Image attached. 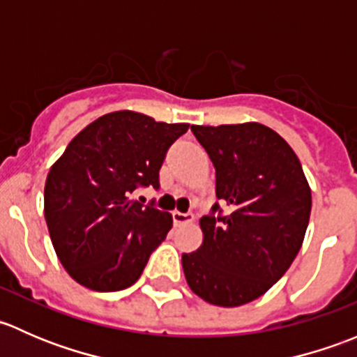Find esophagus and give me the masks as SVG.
Returning a JSON list of instances; mask_svg holds the SVG:
<instances>
[{
  "label": "esophagus",
  "instance_id": "34e87169",
  "mask_svg": "<svg viewBox=\"0 0 357 357\" xmlns=\"http://www.w3.org/2000/svg\"><path fill=\"white\" fill-rule=\"evenodd\" d=\"M172 219H174L176 225H186V222L193 221V214H186V212L174 211L172 212Z\"/></svg>",
  "mask_w": 357,
  "mask_h": 357
}]
</instances>
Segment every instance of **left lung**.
I'll list each match as a JSON object with an SVG mask.
<instances>
[{"label":"left lung","mask_w":357,"mask_h":357,"mask_svg":"<svg viewBox=\"0 0 357 357\" xmlns=\"http://www.w3.org/2000/svg\"><path fill=\"white\" fill-rule=\"evenodd\" d=\"M215 169V202L200 219L204 242L183 254L190 289L222 307L266 294L301 250L311 190L289 143L257 122L192 126Z\"/></svg>","instance_id":"left-lung-1"}]
</instances>
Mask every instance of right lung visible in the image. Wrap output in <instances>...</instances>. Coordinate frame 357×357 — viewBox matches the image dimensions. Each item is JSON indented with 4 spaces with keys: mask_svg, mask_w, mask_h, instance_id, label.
I'll return each mask as SVG.
<instances>
[{
    "mask_svg": "<svg viewBox=\"0 0 357 357\" xmlns=\"http://www.w3.org/2000/svg\"><path fill=\"white\" fill-rule=\"evenodd\" d=\"M186 131L188 124L121 110L96 119L68 143L46 178L45 218L75 282L117 291L142 276L172 215L131 197L138 188H158L165 153Z\"/></svg>",
    "mask_w": 357,
    "mask_h": 357,
    "instance_id": "1",
    "label": "right lung"
}]
</instances>
